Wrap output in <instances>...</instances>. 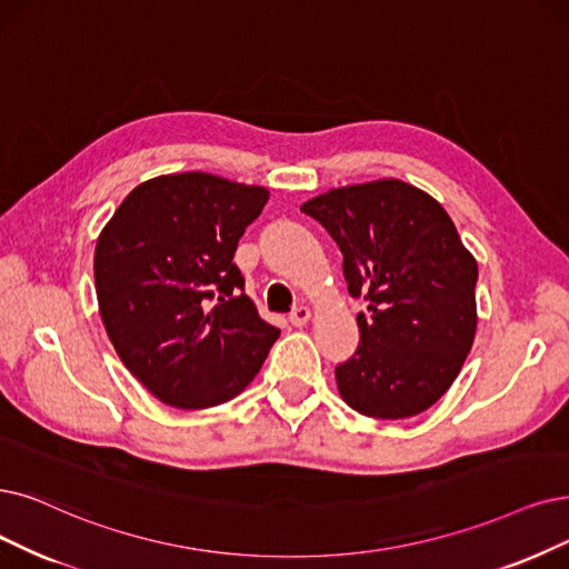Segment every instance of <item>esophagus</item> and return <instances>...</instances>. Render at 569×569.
Instances as JSON below:
<instances>
[{
    "label": "esophagus",
    "instance_id": "obj_1",
    "mask_svg": "<svg viewBox=\"0 0 569 569\" xmlns=\"http://www.w3.org/2000/svg\"><path fill=\"white\" fill-rule=\"evenodd\" d=\"M310 317H312L310 308H308V306H299L297 310H291V315H289V322H291L293 327H303V325H308Z\"/></svg>",
    "mask_w": 569,
    "mask_h": 569
}]
</instances>
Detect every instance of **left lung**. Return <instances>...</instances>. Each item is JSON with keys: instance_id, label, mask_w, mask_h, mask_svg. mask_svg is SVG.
<instances>
[{"instance_id": "obj_1", "label": "left lung", "mask_w": 569, "mask_h": 569, "mask_svg": "<svg viewBox=\"0 0 569 569\" xmlns=\"http://www.w3.org/2000/svg\"><path fill=\"white\" fill-rule=\"evenodd\" d=\"M343 252L359 348L336 367L357 413L399 420L437 403L458 378L476 336L479 266L441 202L401 179L331 189L303 202Z\"/></svg>"}]
</instances>
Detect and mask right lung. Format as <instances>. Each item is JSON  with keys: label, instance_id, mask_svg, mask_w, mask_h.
<instances>
[{"label": "right lung", "instance_id": "1", "mask_svg": "<svg viewBox=\"0 0 569 569\" xmlns=\"http://www.w3.org/2000/svg\"><path fill=\"white\" fill-rule=\"evenodd\" d=\"M268 189L210 172L134 187L96 244V293L123 367L181 411L238 397L280 329L261 320L233 263Z\"/></svg>", "mask_w": 569, "mask_h": 569}]
</instances>
